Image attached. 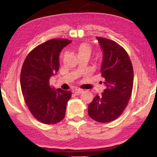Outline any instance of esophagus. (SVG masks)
<instances>
[{"label": "esophagus", "mask_w": 157, "mask_h": 157, "mask_svg": "<svg viewBox=\"0 0 157 157\" xmlns=\"http://www.w3.org/2000/svg\"><path fill=\"white\" fill-rule=\"evenodd\" d=\"M83 92H84V91H83L82 90H81V89H77L74 91V93L75 94V95H78V94H82Z\"/></svg>", "instance_id": "34e87169"}]
</instances>
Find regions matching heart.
Wrapping results in <instances>:
<instances>
[{"label": "heart", "mask_w": 157, "mask_h": 157, "mask_svg": "<svg viewBox=\"0 0 157 157\" xmlns=\"http://www.w3.org/2000/svg\"><path fill=\"white\" fill-rule=\"evenodd\" d=\"M77 52H78V56L81 55H86L90 56L91 54L92 49L90 46L89 44H86V43H82L80 45H79L78 47H77Z\"/></svg>", "instance_id": "b5f03b06"}]
</instances>
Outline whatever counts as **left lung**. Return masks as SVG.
<instances>
[{"mask_svg": "<svg viewBox=\"0 0 157 157\" xmlns=\"http://www.w3.org/2000/svg\"><path fill=\"white\" fill-rule=\"evenodd\" d=\"M103 52L101 69L106 89L88 105V115L100 123L117 119L126 108L134 84V70L125 50L115 41L96 37Z\"/></svg>", "mask_w": 157, "mask_h": 157, "instance_id": "left-lung-1", "label": "left lung"}]
</instances>
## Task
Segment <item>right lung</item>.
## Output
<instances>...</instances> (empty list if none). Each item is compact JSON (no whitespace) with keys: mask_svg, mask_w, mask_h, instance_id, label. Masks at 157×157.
I'll return each mask as SVG.
<instances>
[{"mask_svg":"<svg viewBox=\"0 0 157 157\" xmlns=\"http://www.w3.org/2000/svg\"><path fill=\"white\" fill-rule=\"evenodd\" d=\"M72 41L52 39L34 48L26 56L20 75L25 104L34 117L46 125L55 124L65 117L71 92L55 90L50 78L59 69V54Z\"/></svg>","mask_w":157,"mask_h":157,"instance_id":"right-lung-1","label":"right lung"}]
</instances>
